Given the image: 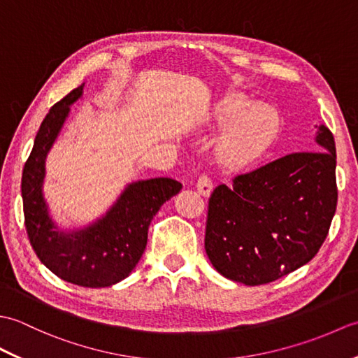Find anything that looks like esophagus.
Masks as SVG:
<instances>
[{
	"mask_svg": "<svg viewBox=\"0 0 358 358\" xmlns=\"http://www.w3.org/2000/svg\"><path fill=\"white\" fill-rule=\"evenodd\" d=\"M196 191H199L203 196H209L212 194V191H214L212 180L209 177H206V175H201L199 181H196Z\"/></svg>",
	"mask_w": 358,
	"mask_h": 358,
	"instance_id": "esophagus-1",
	"label": "esophagus"
}]
</instances>
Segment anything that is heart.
Returning <instances> with one entry per match:
<instances>
[{"label":"heart","instance_id":"b5f03b06","mask_svg":"<svg viewBox=\"0 0 358 358\" xmlns=\"http://www.w3.org/2000/svg\"><path fill=\"white\" fill-rule=\"evenodd\" d=\"M210 126L226 129L215 144L217 162L224 169L240 171L268 154L278 138L281 118L271 104L229 95L210 112Z\"/></svg>","mask_w":358,"mask_h":358}]
</instances>
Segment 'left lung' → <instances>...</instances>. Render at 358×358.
Segmentation results:
<instances>
[{"instance_id":"8db88e82","label":"left lung","mask_w":358,"mask_h":358,"mask_svg":"<svg viewBox=\"0 0 358 358\" xmlns=\"http://www.w3.org/2000/svg\"><path fill=\"white\" fill-rule=\"evenodd\" d=\"M320 150L296 152L220 185L209 199L204 248L223 277L248 286L313 260L337 208L336 141L315 126Z\"/></svg>"}]
</instances>
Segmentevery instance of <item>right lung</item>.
<instances>
[{"instance_id": "right-lung-1", "label": "right lung", "mask_w": 358, "mask_h": 358, "mask_svg": "<svg viewBox=\"0 0 358 358\" xmlns=\"http://www.w3.org/2000/svg\"><path fill=\"white\" fill-rule=\"evenodd\" d=\"M83 87L73 89L43 120L22 169L21 195L30 245L45 268L73 285L106 287L134 271L146 249L152 218L183 185L164 177L136 180L94 222L69 229L58 224L43 192L45 158L69 118L71 106L83 98Z\"/></svg>"}]
</instances>
